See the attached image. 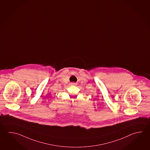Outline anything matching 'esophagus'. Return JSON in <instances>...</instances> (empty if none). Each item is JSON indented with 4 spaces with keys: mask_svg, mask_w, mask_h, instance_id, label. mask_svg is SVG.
I'll return each instance as SVG.
<instances>
[{
    "mask_svg": "<svg viewBox=\"0 0 150 150\" xmlns=\"http://www.w3.org/2000/svg\"><path fill=\"white\" fill-rule=\"evenodd\" d=\"M71 85H76V83H74V82H71L70 83Z\"/></svg>",
    "mask_w": 150,
    "mask_h": 150,
    "instance_id": "obj_1",
    "label": "esophagus"
}]
</instances>
